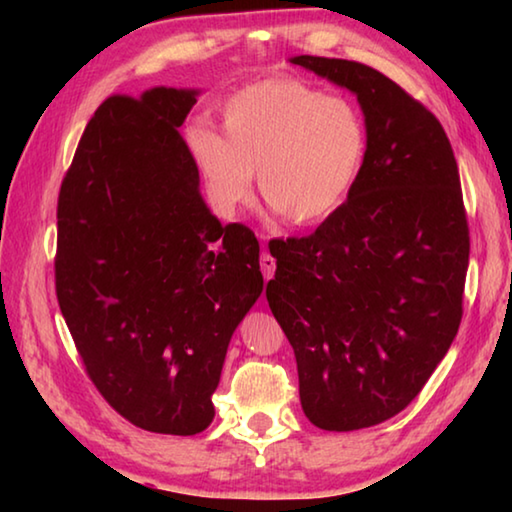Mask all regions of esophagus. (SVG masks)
<instances>
[{"label":"esophagus","instance_id":"obj_1","mask_svg":"<svg viewBox=\"0 0 512 512\" xmlns=\"http://www.w3.org/2000/svg\"><path fill=\"white\" fill-rule=\"evenodd\" d=\"M259 266H262V273H264V280L268 282V280H273V275H275V259L266 253H262V257H259Z\"/></svg>","mask_w":512,"mask_h":512}]
</instances>
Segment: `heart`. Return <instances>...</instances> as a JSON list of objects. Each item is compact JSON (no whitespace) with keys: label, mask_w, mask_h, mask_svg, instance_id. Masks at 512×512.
I'll return each mask as SVG.
<instances>
[{"label":"heart","mask_w":512,"mask_h":512,"mask_svg":"<svg viewBox=\"0 0 512 512\" xmlns=\"http://www.w3.org/2000/svg\"><path fill=\"white\" fill-rule=\"evenodd\" d=\"M223 137L187 133L214 201L237 210L259 192L296 225H318L341 210L361 176L368 131L359 110L293 79L253 83L225 101Z\"/></svg>","instance_id":"heart-1"}]
</instances>
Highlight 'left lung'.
<instances>
[{"mask_svg": "<svg viewBox=\"0 0 512 512\" xmlns=\"http://www.w3.org/2000/svg\"><path fill=\"white\" fill-rule=\"evenodd\" d=\"M357 97L368 131L341 210L300 239H273L266 300L296 354L300 404L325 431L406 409L463 316L470 232L456 158L440 121L377 69L293 56Z\"/></svg>", "mask_w": 512, "mask_h": 512, "instance_id": "1", "label": "left lung"}]
</instances>
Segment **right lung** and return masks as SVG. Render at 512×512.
Instances as JSON below:
<instances>
[{"instance_id": "obj_1", "label": "right lung", "mask_w": 512, "mask_h": 512, "mask_svg": "<svg viewBox=\"0 0 512 512\" xmlns=\"http://www.w3.org/2000/svg\"><path fill=\"white\" fill-rule=\"evenodd\" d=\"M198 90L110 97L58 196L56 296L90 379L135 427L194 436L237 325L262 296L259 244L221 225L180 137Z\"/></svg>"}]
</instances>
